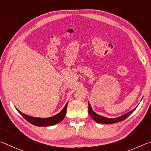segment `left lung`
Masks as SVG:
<instances>
[{"mask_svg":"<svg viewBox=\"0 0 151 151\" xmlns=\"http://www.w3.org/2000/svg\"><path fill=\"white\" fill-rule=\"evenodd\" d=\"M88 113L90 114V116L92 119H93L94 121H95L98 123H101V124H113L116 123V122H121L123 121L125 119H127L128 116L131 115V114L134 111V110L137 109V107L133 110H132L127 113L123 114V115H121L119 117H116V118H107L105 116H103L101 115H99L96 113H95L93 111V109H92L91 105L88 102Z\"/></svg>","mask_w":151,"mask_h":151,"instance_id":"obj_1","label":"left lung"}]
</instances>
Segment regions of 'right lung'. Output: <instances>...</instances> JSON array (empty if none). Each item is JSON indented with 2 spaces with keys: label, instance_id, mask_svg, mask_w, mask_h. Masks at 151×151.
I'll return each mask as SVG.
<instances>
[{
  "label": "right lung",
  "instance_id": "obj_1",
  "mask_svg": "<svg viewBox=\"0 0 151 151\" xmlns=\"http://www.w3.org/2000/svg\"><path fill=\"white\" fill-rule=\"evenodd\" d=\"M67 106L68 103L66 104L65 107H64L62 111H61L59 113H58L57 114H56V115L53 116L48 117V118H38V117L30 116L27 115V114L22 113V112L19 111L18 109L17 111L20 114H21L22 116L23 117L25 120H27L28 122L33 125H35V126L38 127H49L59 123V122L63 121L66 115Z\"/></svg>",
  "mask_w": 151,
  "mask_h": 151
}]
</instances>
